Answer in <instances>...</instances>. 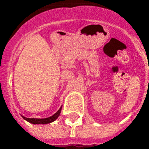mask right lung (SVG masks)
Wrapping results in <instances>:
<instances>
[{
    "mask_svg": "<svg viewBox=\"0 0 149 149\" xmlns=\"http://www.w3.org/2000/svg\"><path fill=\"white\" fill-rule=\"evenodd\" d=\"M61 107L60 108V109L56 112L55 114H53L52 116H49L47 118H27V117H24L23 116H22V117L24 118V120H27L28 122H29L31 124H33V125H46V124H49V123L55 121L61 114Z\"/></svg>",
    "mask_w": 149,
    "mask_h": 149,
    "instance_id": "1",
    "label": "right lung"
}]
</instances>
